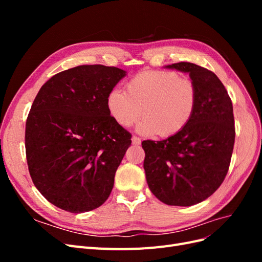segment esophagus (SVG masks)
Masks as SVG:
<instances>
[{
  "label": "esophagus",
  "instance_id": "1",
  "mask_svg": "<svg viewBox=\"0 0 262 262\" xmlns=\"http://www.w3.org/2000/svg\"><path fill=\"white\" fill-rule=\"evenodd\" d=\"M132 143L134 145H140L141 144V139L139 137H137V136H133L132 137Z\"/></svg>",
  "mask_w": 262,
  "mask_h": 262
}]
</instances>
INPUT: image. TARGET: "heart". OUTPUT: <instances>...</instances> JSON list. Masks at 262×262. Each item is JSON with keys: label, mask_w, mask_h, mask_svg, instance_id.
Returning <instances> with one entry per match:
<instances>
[{"label": "heart", "mask_w": 262, "mask_h": 262, "mask_svg": "<svg viewBox=\"0 0 262 262\" xmlns=\"http://www.w3.org/2000/svg\"><path fill=\"white\" fill-rule=\"evenodd\" d=\"M126 91L114 89L107 96L110 117L123 128L133 125L143 114L139 131L146 136L170 137L184 129L194 114V83L169 71L141 72L126 84Z\"/></svg>", "instance_id": "heart-1"}]
</instances>
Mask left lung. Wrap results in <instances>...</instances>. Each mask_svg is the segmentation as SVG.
<instances>
[{
    "mask_svg": "<svg viewBox=\"0 0 262 262\" xmlns=\"http://www.w3.org/2000/svg\"><path fill=\"white\" fill-rule=\"evenodd\" d=\"M166 69L188 73L198 99L191 120L163 141H143V167L152 193L165 204L190 207L216 191L228 171L235 142L233 105L211 71L179 62Z\"/></svg>",
    "mask_w": 262,
    "mask_h": 262,
    "instance_id": "1",
    "label": "left lung"
}]
</instances>
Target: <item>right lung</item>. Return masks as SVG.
I'll list each match as a JSON object with an SVG mask.
<instances>
[{"label":"right lung","mask_w":262,"mask_h":262,"mask_svg":"<svg viewBox=\"0 0 262 262\" xmlns=\"http://www.w3.org/2000/svg\"><path fill=\"white\" fill-rule=\"evenodd\" d=\"M125 75L115 67L80 66L38 92L26 121V157L34 185L55 207L89 212L112 192L131 134L110 117L107 96Z\"/></svg>","instance_id":"add662e5"}]
</instances>
